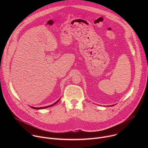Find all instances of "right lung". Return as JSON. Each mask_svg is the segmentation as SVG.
Segmentation results:
<instances>
[{"mask_svg": "<svg viewBox=\"0 0 148 148\" xmlns=\"http://www.w3.org/2000/svg\"><path fill=\"white\" fill-rule=\"evenodd\" d=\"M60 99H58L57 102H56L54 103H53V104H52V105H49V106H47V107H40V108H35V107H32V108H33V109H36V110H39V109H43V108H48V107H52V106H53L54 105H55L56 103H57L59 101H60Z\"/></svg>", "mask_w": 148, "mask_h": 148, "instance_id": "right-lung-1", "label": "right lung"}]
</instances>
